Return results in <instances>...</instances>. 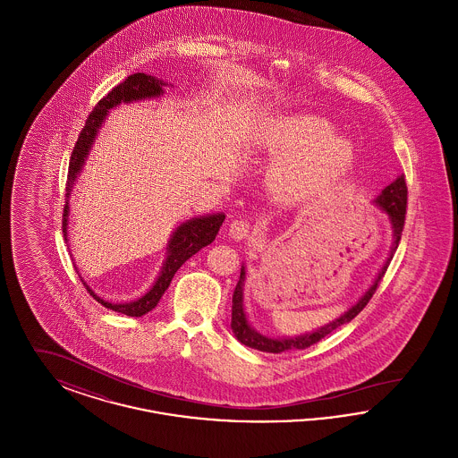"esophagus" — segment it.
<instances>
[{
    "mask_svg": "<svg viewBox=\"0 0 458 458\" xmlns=\"http://www.w3.org/2000/svg\"><path fill=\"white\" fill-rule=\"evenodd\" d=\"M252 233V225L247 219H235L230 225V235L235 240H243L250 237Z\"/></svg>",
    "mask_w": 458,
    "mask_h": 458,
    "instance_id": "1",
    "label": "esophagus"
}]
</instances>
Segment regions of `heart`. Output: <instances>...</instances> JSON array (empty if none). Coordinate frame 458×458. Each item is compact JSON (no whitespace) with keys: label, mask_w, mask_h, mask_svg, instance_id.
Segmentation results:
<instances>
[{"label":"heart","mask_w":458,"mask_h":458,"mask_svg":"<svg viewBox=\"0 0 458 458\" xmlns=\"http://www.w3.org/2000/svg\"><path fill=\"white\" fill-rule=\"evenodd\" d=\"M266 148L280 156L273 183L282 196L305 200L318 196L349 170L353 146L333 125L314 114H288L275 120L264 137Z\"/></svg>","instance_id":"b5f03b06"}]
</instances>
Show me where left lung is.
<instances>
[{
    "label": "left lung",
    "mask_w": 458,
    "mask_h": 458,
    "mask_svg": "<svg viewBox=\"0 0 458 458\" xmlns=\"http://www.w3.org/2000/svg\"><path fill=\"white\" fill-rule=\"evenodd\" d=\"M376 204L390 216L393 233H394V243H393L392 256L388 258V261L383 266V269L379 271L374 284L364 293V297L357 304L349 309L344 316H340L338 319H335L333 323H329L327 327L316 329L314 333L302 335V336H297V338H267V336H262L261 333H258L254 327H250V325L245 319L243 302H242V284H243V280H245V267L242 266L239 284H237L235 290H233V299H232V329H233L237 340L242 342L243 345L250 347V349L269 352V353H280V352H284V350L307 349V347L318 344L319 340H323L325 336H327L329 333H333L335 329H338V327L350 323L368 305L370 297L374 295L376 288L379 286V282L383 280V276H385V273H386V269L390 266V261L393 259V252L396 250L398 242L402 239V232H403V225H405V213H407V182H405V176L400 174L393 183H390L381 192V196H377Z\"/></svg>",
    "instance_id": "left-lung-1"
}]
</instances>
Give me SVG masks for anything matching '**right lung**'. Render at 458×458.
Wrapping results in <instances>:
<instances>
[{"mask_svg": "<svg viewBox=\"0 0 458 458\" xmlns=\"http://www.w3.org/2000/svg\"><path fill=\"white\" fill-rule=\"evenodd\" d=\"M163 86L165 84L161 81H156L151 75L133 73V75H129L122 84L111 89L108 94L94 106V109L89 113L86 125L79 133V139L75 142L72 156H70L68 176H66V197H70L72 185L86 163L89 149L96 139L98 129L101 127L103 120L108 114V109L118 106L120 103H131V101L159 96L163 92ZM66 221H68V200L64 208V233H65V237ZM223 221H225V215L218 213V215H211V216H204V218L189 219L187 223L180 225L174 230V237L168 243V258L163 264L159 278L156 280L153 288L139 301H133L129 304H111V302L99 299L88 284H86L89 293L99 304L105 305L106 309H111L114 312H122L131 318H140V316L148 314L149 310H153L154 307L157 305L165 290L172 284V278H174V273L180 269V266L187 259H191L202 247L209 245L213 240L216 239V233H218Z\"/></svg>", "mask_w": 458, "mask_h": 458, "instance_id": "obj_1", "label": "right lung"}]
</instances>
